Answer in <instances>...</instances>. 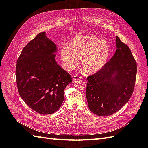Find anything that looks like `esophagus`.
<instances>
[{
    "label": "esophagus",
    "instance_id": "34e87169",
    "mask_svg": "<svg viewBox=\"0 0 148 148\" xmlns=\"http://www.w3.org/2000/svg\"><path fill=\"white\" fill-rule=\"evenodd\" d=\"M82 77H79V76L77 75H75L73 76V81H77L78 79H81Z\"/></svg>",
    "mask_w": 148,
    "mask_h": 148
}]
</instances>
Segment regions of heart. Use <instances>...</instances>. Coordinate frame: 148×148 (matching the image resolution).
Instances as JSON below:
<instances>
[{
  "instance_id": "obj_1",
  "label": "heart",
  "mask_w": 148,
  "mask_h": 148,
  "mask_svg": "<svg viewBox=\"0 0 148 148\" xmlns=\"http://www.w3.org/2000/svg\"><path fill=\"white\" fill-rule=\"evenodd\" d=\"M111 52L109 44L94 36L82 35L75 37L67 47L60 50L62 64L66 71L75 69L78 65L86 74L101 70L108 62Z\"/></svg>"
}]
</instances>
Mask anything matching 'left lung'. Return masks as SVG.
Segmentation results:
<instances>
[{
	"instance_id": "left-lung-1",
	"label": "left lung",
	"mask_w": 148,
	"mask_h": 148,
	"mask_svg": "<svg viewBox=\"0 0 148 148\" xmlns=\"http://www.w3.org/2000/svg\"><path fill=\"white\" fill-rule=\"evenodd\" d=\"M117 50L106 65L87 78L89 109L97 115L117 112L128 102L135 87L136 62L129 47L116 36Z\"/></svg>"
}]
</instances>
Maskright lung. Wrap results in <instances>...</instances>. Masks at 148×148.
<instances>
[{
    "mask_svg": "<svg viewBox=\"0 0 148 148\" xmlns=\"http://www.w3.org/2000/svg\"><path fill=\"white\" fill-rule=\"evenodd\" d=\"M57 46L46 33L28 42L17 60L16 79L20 96L31 109L43 115L59 110L70 75L55 59Z\"/></svg>",
    "mask_w": 148,
    "mask_h": 148,
    "instance_id": "right-lung-1",
    "label": "right lung"
}]
</instances>
